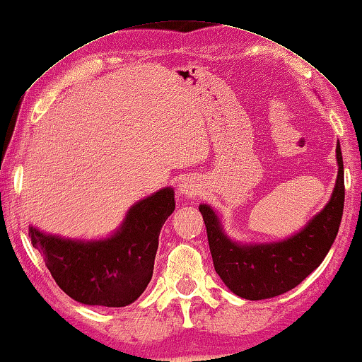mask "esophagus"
<instances>
[{
	"instance_id": "1",
	"label": "esophagus",
	"mask_w": 362,
	"mask_h": 362,
	"mask_svg": "<svg viewBox=\"0 0 362 362\" xmlns=\"http://www.w3.org/2000/svg\"><path fill=\"white\" fill-rule=\"evenodd\" d=\"M179 193L185 197H196L201 193V183L194 177H185L179 183Z\"/></svg>"
}]
</instances>
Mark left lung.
Instances as JSON below:
<instances>
[{
	"mask_svg": "<svg viewBox=\"0 0 362 362\" xmlns=\"http://www.w3.org/2000/svg\"><path fill=\"white\" fill-rule=\"evenodd\" d=\"M337 179L328 204L293 235L278 242L243 243L226 233L216 211L201 204L215 272L232 293L257 301L295 288L322 264L331 250L344 211V161L336 146Z\"/></svg>",
	"mask_w": 362,
	"mask_h": 362,
	"instance_id": "obj_1",
	"label": "left lung"
}]
</instances>
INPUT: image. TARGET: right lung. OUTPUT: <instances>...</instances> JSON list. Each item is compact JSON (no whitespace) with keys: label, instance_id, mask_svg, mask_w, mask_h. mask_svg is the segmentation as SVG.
Listing matches in <instances>:
<instances>
[{"label":"right lung","instance_id":"1","mask_svg":"<svg viewBox=\"0 0 362 362\" xmlns=\"http://www.w3.org/2000/svg\"><path fill=\"white\" fill-rule=\"evenodd\" d=\"M174 209V188L166 187L134 202L108 237L66 238L31 224V243L70 298L88 306L124 308L151 282L160 230Z\"/></svg>","mask_w":362,"mask_h":362}]
</instances>
